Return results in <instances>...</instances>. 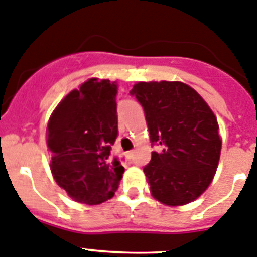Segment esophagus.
Masks as SVG:
<instances>
[{
	"label": "esophagus",
	"mask_w": 257,
	"mask_h": 257,
	"mask_svg": "<svg viewBox=\"0 0 257 257\" xmlns=\"http://www.w3.org/2000/svg\"><path fill=\"white\" fill-rule=\"evenodd\" d=\"M127 159L128 160H131V159H134V156H135V151H130V152H127Z\"/></svg>",
	"instance_id": "34e87169"
}]
</instances>
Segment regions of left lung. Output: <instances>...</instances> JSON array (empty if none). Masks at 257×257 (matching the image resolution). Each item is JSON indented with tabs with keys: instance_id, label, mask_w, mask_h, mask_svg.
Masks as SVG:
<instances>
[{
	"instance_id": "8db88e82",
	"label": "left lung",
	"mask_w": 257,
	"mask_h": 257,
	"mask_svg": "<svg viewBox=\"0 0 257 257\" xmlns=\"http://www.w3.org/2000/svg\"><path fill=\"white\" fill-rule=\"evenodd\" d=\"M144 109L152 146L144 174L160 203L177 207L200 196L216 173L221 153L217 118L190 85L181 82H140L133 87Z\"/></svg>"
}]
</instances>
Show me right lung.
<instances>
[{"label": "right lung", "instance_id": "1", "mask_svg": "<svg viewBox=\"0 0 257 257\" xmlns=\"http://www.w3.org/2000/svg\"><path fill=\"white\" fill-rule=\"evenodd\" d=\"M118 85L92 78L57 105L48 123L50 170L72 200L96 205L114 196L124 172L110 151L118 137Z\"/></svg>", "mask_w": 257, "mask_h": 257}]
</instances>
